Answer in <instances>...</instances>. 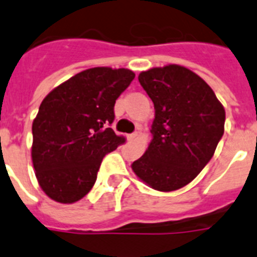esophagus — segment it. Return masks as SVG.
I'll use <instances>...</instances> for the list:
<instances>
[{"label":"esophagus","mask_w":257,"mask_h":257,"mask_svg":"<svg viewBox=\"0 0 257 257\" xmlns=\"http://www.w3.org/2000/svg\"><path fill=\"white\" fill-rule=\"evenodd\" d=\"M126 138H127V140H128V142H134V140H135L136 138H138V133L128 134V135H126Z\"/></svg>","instance_id":"1"}]
</instances>
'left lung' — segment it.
Wrapping results in <instances>:
<instances>
[{
  "mask_svg": "<svg viewBox=\"0 0 257 257\" xmlns=\"http://www.w3.org/2000/svg\"><path fill=\"white\" fill-rule=\"evenodd\" d=\"M139 82L154 104L152 140L131 169L160 192L185 187L212 158L224 134L225 109L212 88L178 64L142 72Z\"/></svg>",
  "mask_w": 257,
  "mask_h": 257,
  "instance_id": "obj_1",
  "label": "left lung"
}]
</instances>
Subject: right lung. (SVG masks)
Instances as JSON below:
<instances>
[{"instance_id": "add662e5", "label": "right lung", "mask_w": 257, "mask_h": 257, "mask_svg": "<svg viewBox=\"0 0 257 257\" xmlns=\"http://www.w3.org/2000/svg\"><path fill=\"white\" fill-rule=\"evenodd\" d=\"M135 78L133 70L95 67L56 86L33 119L32 162L45 194L59 203H74L96 181L103 157L124 138L109 127L117 97Z\"/></svg>"}]
</instances>
